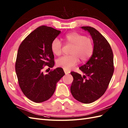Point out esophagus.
I'll return each instance as SVG.
<instances>
[{
  "mask_svg": "<svg viewBox=\"0 0 128 128\" xmlns=\"http://www.w3.org/2000/svg\"><path fill=\"white\" fill-rule=\"evenodd\" d=\"M64 71L65 74H66V75H67L68 74H69V73H70V71H68V70H66V69H64Z\"/></svg>",
  "mask_w": 128,
  "mask_h": 128,
  "instance_id": "obj_1",
  "label": "esophagus"
}]
</instances>
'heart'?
Segmentation results:
<instances>
[{"instance_id": "obj_1", "label": "heart", "mask_w": 128, "mask_h": 128, "mask_svg": "<svg viewBox=\"0 0 128 128\" xmlns=\"http://www.w3.org/2000/svg\"><path fill=\"white\" fill-rule=\"evenodd\" d=\"M63 39L67 44L72 46L70 52L71 55L64 56L58 58L57 60L58 66L70 70L78 63L79 59L82 62H85L91 57L94 50V44L90 38L72 32L65 35ZM62 48V44L59 39L56 38L52 40L50 50L53 54L60 55Z\"/></svg>"}]
</instances>
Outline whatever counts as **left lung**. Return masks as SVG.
Listing matches in <instances>:
<instances>
[{"mask_svg":"<svg viewBox=\"0 0 128 128\" xmlns=\"http://www.w3.org/2000/svg\"><path fill=\"white\" fill-rule=\"evenodd\" d=\"M90 32L94 43L90 58L80 68L84 75L71 72L74 80L70 91L78 102L90 104L102 96L108 88L114 72V54L105 37L91 26H81Z\"/></svg>","mask_w":128,"mask_h":128,"instance_id":"1","label":"left lung"}]
</instances>
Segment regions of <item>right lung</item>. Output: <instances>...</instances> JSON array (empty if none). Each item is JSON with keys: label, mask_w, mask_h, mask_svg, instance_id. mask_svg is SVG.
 I'll return each mask as SVG.
<instances>
[{"label": "right lung", "mask_w": 128, "mask_h": 128, "mask_svg": "<svg viewBox=\"0 0 128 128\" xmlns=\"http://www.w3.org/2000/svg\"><path fill=\"white\" fill-rule=\"evenodd\" d=\"M60 33L52 27L40 26L24 39L18 50L15 70L20 87L25 96L35 102L49 99L57 83L65 75L61 68L46 75L42 72L46 65L49 68L54 65L50 44Z\"/></svg>", "instance_id": "obj_1"}]
</instances>
